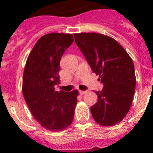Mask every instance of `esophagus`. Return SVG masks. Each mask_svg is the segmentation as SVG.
Returning a JSON list of instances; mask_svg holds the SVG:
<instances>
[{
    "mask_svg": "<svg viewBox=\"0 0 153 153\" xmlns=\"http://www.w3.org/2000/svg\"><path fill=\"white\" fill-rule=\"evenodd\" d=\"M86 92H87V91H79V94H80L81 95H83V94H85Z\"/></svg>",
    "mask_w": 153,
    "mask_h": 153,
    "instance_id": "obj_1",
    "label": "esophagus"
}]
</instances>
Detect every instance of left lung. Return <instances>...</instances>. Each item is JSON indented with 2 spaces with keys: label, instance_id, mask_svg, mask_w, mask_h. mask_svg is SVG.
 <instances>
[{
  "label": "left lung",
  "instance_id": "8db88e82",
  "mask_svg": "<svg viewBox=\"0 0 153 153\" xmlns=\"http://www.w3.org/2000/svg\"><path fill=\"white\" fill-rule=\"evenodd\" d=\"M75 43L104 87L96 91L98 102L91 107L94 119L112 126L130 109L136 87L134 65L123 47L112 37L96 32L75 33Z\"/></svg>",
  "mask_w": 153,
  "mask_h": 153
}]
</instances>
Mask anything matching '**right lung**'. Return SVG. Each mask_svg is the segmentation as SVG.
<instances>
[{"label": "right lung", "instance_id": "right-lung-1", "mask_svg": "<svg viewBox=\"0 0 153 153\" xmlns=\"http://www.w3.org/2000/svg\"><path fill=\"white\" fill-rule=\"evenodd\" d=\"M74 41L68 33H49L39 38L27 57L22 92L32 115L42 127L53 132L71 126L77 104L78 90L55 91L59 84V62Z\"/></svg>", "mask_w": 153, "mask_h": 153}]
</instances>
